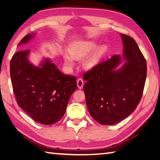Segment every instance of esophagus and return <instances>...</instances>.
Returning <instances> with one entry per match:
<instances>
[{"instance_id":"1","label":"esophagus","mask_w":160,"mask_h":160,"mask_svg":"<svg viewBox=\"0 0 160 160\" xmlns=\"http://www.w3.org/2000/svg\"><path fill=\"white\" fill-rule=\"evenodd\" d=\"M77 85H78V88L80 89L82 88L83 85H84V81H83V80L82 79V78L78 79V80H77Z\"/></svg>"}]
</instances>
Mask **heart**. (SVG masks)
I'll return each instance as SVG.
<instances>
[{
  "label": "heart",
  "instance_id": "b5f03b06",
  "mask_svg": "<svg viewBox=\"0 0 160 160\" xmlns=\"http://www.w3.org/2000/svg\"><path fill=\"white\" fill-rule=\"evenodd\" d=\"M95 44L90 41H78L70 44L69 53L65 51L63 54V58L65 65L72 67L74 64V58L79 59L84 57L95 47ZM103 52V48H101L92 55L87 57L84 61V65L87 68H92L97 64Z\"/></svg>",
  "mask_w": 160,
  "mask_h": 160
}]
</instances>
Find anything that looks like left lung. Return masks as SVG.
I'll use <instances>...</instances> for the list:
<instances>
[{
    "label": "left lung",
    "instance_id": "left-lung-1",
    "mask_svg": "<svg viewBox=\"0 0 160 160\" xmlns=\"http://www.w3.org/2000/svg\"><path fill=\"white\" fill-rule=\"evenodd\" d=\"M126 62L116 70L122 60L115 55L86 72L83 78L86 102L97 122L113 125L132 113L140 102L147 77V62L132 37L120 34Z\"/></svg>",
    "mask_w": 160,
    "mask_h": 160
}]
</instances>
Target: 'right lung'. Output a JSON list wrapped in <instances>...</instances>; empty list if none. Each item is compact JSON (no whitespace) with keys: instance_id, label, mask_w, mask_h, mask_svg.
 <instances>
[{"instance_id":"add662e5","label":"right lung","mask_w":160,"mask_h":160,"mask_svg":"<svg viewBox=\"0 0 160 160\" xmlns=\"http://www.w3.org/2000/svg\"><path fill=\"white\" fill-rule=\"evenodd\" d=\"M28 34L19 45L29 42ZM30 50L19 51L10 63V75L18 104L34 121L51 125L63 117L72 94L77 88L76 78L65 75L49 59L40 68L28 60Z\"/></svg>"}]
</instances>
